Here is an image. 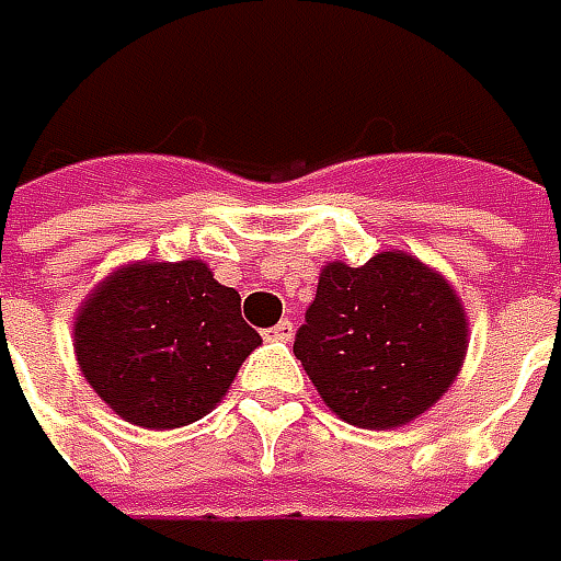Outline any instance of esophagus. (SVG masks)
I'll list each match as a JSON object with an SVG mask.
<instances>
[{"label":"esophagus","instance_id":"obj_1","mask_svg":"<svg viewBox=\"0 0 561 561\" xmlns=\"http://www.w3.org/2000/svg\"><path fill=\"white\" fill-rule=\"evenodd\" d=\"M291 334H295V325H291L288 319H282L279 325H273V329L266 331L270 341H291Z\"/></svg>","mask_w":561,"mask_h":561}]
</instances>
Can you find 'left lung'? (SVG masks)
<instances>
[{
    "instance_id": "8db88e82",
    "label": "left lung",
    "mask_w": 561,
    "mask_h": 561,
    "mask_svg": "<svg viewBox=\"0 0 561 561\" xmlns=\"http://www.w3.org/2000/svg\"><path fill=\"white\" fill-rule=\"evenodd\" d=\"M467 312L436 270L405 251L319 273L295 356L346 424L392 430L455 383L467 356Z\"/></svg>"
}]
</instances>
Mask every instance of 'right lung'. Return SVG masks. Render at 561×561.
<instances>
[{"instance_id":"1","label":"right lung","mask_w":561,"mask_h":561,"mask_svg":"<svg viewBox=\"0 0 561 561\" xmlns=\"http://www.w3.org/2000/svg\"><path fill=\"white\" fill-rule=\"evenodd\" d=\"M72 346L91 390L128 424L174 430L227 396L261 346L242 297L202 261H137L110 273L76 312Z\"/></svg>"}]
</instances>
